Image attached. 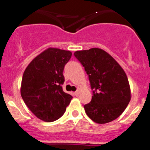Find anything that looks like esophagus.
Returning <instances> with one entry per match:
<instances>
[{
    "label": "esophagus",
    "instance_id": "esophagus-1",
    "mask_svg": "<svg viewBox=\"0 0 150 150\" xmlns=\"http://www.w3.org/2000/svg\"><path fill=\"white\" fill-rule=\"evenodd\" d=\"M79 93H80V90H77L75 92V95L76 96H78L79 95Z\"/></svg>",
    "mask_w": 150,
    "mask_h": 150
}]
</instances>
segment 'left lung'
I'll list each match as a JSON object with an SVG mask.
<instances>
[{
  "instance_id": "obj_1",
  "label": "left lung",
  "mask_w": 150,
  "mask_h": 150,
  "mask_svg": "<svg viewBox=\"0 0 150 150\" xmlns=\"http://www.w3.org/2000/svg\"><path fill=\"white\" fill-rule=\"evenodd\" d=\"M89 76L92 100L83 106L87 115L96 123L114 120L122 114L131 100L126 74L108 53L98 48L74 53Z\"/></svg>"
}]
</instances>
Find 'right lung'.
<instances>
[{
    "mask_svg": "<svg viewBox=\"0 0 150 150\" xmlns=\"http://www.w3.org/2000/svg\"><path fill=\"white\" fill-rule=\"evenodd\" d=\"M70 51L48 48L36 56L23 74L21 95L30 111L41 120L53 122L65 113L72 96L63 92L64 67Z\"/></svg>",
    "mask_w": 150,
    "mask_h": 150,
    "instance_id": "obj_1",
    "label": "right lung"
}]
</instances>
